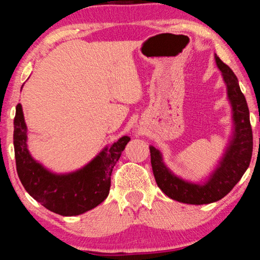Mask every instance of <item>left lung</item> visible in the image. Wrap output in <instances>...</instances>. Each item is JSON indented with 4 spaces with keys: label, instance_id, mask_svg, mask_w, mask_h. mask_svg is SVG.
<instances>
[{
    "label": "left lung",
    "instance_id": "left-lung-1",
    "mask_svg": "<svg viewBox=\"0 0 260 260\" xmlns=\"http://www.w3.org/2000/svg\"><path fill=\"white\" fill-rule=\"evenodd\" d=\"M215 61L222 73L227 94L233 109L234 136L219 167L209 180L205 184H195L179 179L170 173L162 162V156L157 149L152 145L149 147L152 172L159 189L167 197L183 204L205 205L222 199L239 182L251 162L253 136L246 99L233 71L216 55Z\"/></svg>",
    "mask_w": 260,
    "mask_h": 260
}]
</instances>
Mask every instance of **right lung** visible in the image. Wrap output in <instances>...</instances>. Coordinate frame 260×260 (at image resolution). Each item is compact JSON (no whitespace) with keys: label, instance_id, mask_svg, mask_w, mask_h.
I'll return each mask as SVG.
<instances>
[{"label":"right lung","instance_id":"right-lung-1","mask_svg":"<svg viewBox=\"0 0 260 260\" xmlns=\"http://www.w3.org/2000/svg\"><path fill=\"white\" fill-rule=\"evenodd\" d=\"M27 126L22 106L16 105L14 118V150L19 179L31 198L49 211L63 216L79 215L97 207L108 198L111 173L130 138H119L105 148L83 169L55 175L34 161L27 149Z\"/></svg>","mask_w":260,"mask_h":260}]
</instances>
